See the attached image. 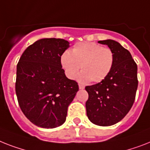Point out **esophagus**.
I'll list each match as a JSON object with an SVG mask.
<instances>
[{
    "label": "esophagus",
    "instance_id": "34e87169",
    "mask_svg": "<svg viewBox=\"0 0 150 150\" xmlns=\"http://www.w3.org/2000/svg\"><path fill=\"white\" fill-rule=\"evenodd\" d=\"M79 89L82 90V89H84V88H85V86H84L83 85H81V84H79Z\"/></svg>",
    "mask_w": 150,
    "mask_h": 150
}]
</instances>
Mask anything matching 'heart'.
<instances>
[{
    "label": "heart",
    "mask_w": 150,
    "mask_h": 150,
    "mask_svg": "<svg viewBox=\"0 0 150 150\" xmlns=\"http://www.w3.org/2000/svg\"><path fill=\"white\" fill-rule=\"evenodd\" d=\"M114 54L109 47L94 42L75 44L71 52L61 56V64L69 79H74L80 70L79 79L81 82H99L108 76L112 69Z\"/></svg>",
    "instance_id": "b5f03b06"
}]
</instances>
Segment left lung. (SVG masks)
Returning a JSON list of instances; mask_svg holds the SVG:
<instances>
[{
	"instance_id": "left-lung-1",
	"label": "left lung",
	"mask_w": 150,
	"mask_h": 150,
	"mask_svg": "<svg viewBox=\"0 0 150 150\" xmlns=\"http://www.w3.org/2000/svg\"><path fill=\"white\" fill-rule=\"evenodd\" d=\"M113 52L112 69L104 80L86 87L87 116L92 123L109 126L121 121L132 108L138 87L137 64L127 49L113 40L98 41Z\"/></svg>"
}]
</instances>
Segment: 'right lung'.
<instances>
[{
  "label": "right lung",
  "instance_id": "1",
  "mask_svg": "<svg viewBox=\"0 0 150 150\" xmlns=\"http://www.w3.org/2000/svg\"><path fill=\"white\" fill-rule=\"evenodd\" d=\"M69 42L43 38L27 47L17 64L15 91L21 109L35 126L45 129L65 122L68 107L79 91L65 76L61 56Z\"/></svg>",
  "mask_w": 150,
  "mask_h": 150
}]
</instances>
